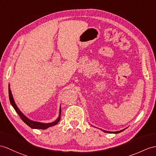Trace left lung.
Here are the masks:
<instances>
[{"label":"left lung","mask_w":156,"mask_h":156,"mask_svg":"<svg viewBox=\"0 0 156 156\" xmlns=\"http://www.w3.org/2000/svg\"><path fill=\"white\" fill-rule=\"evenodd\" d=\"M125 129H126V128H125ZM125 129H123V130H120V131H116V132H110V131H107V130H102V131H103L104 132H106V133H111V134H118V133H120V132H122V131H124Z\"/></svg>","instance_id":"1"}]
</instances>
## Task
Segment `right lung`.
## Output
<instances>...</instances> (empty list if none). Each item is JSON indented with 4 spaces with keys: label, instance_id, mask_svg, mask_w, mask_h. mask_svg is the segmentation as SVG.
<instances>
[{
    "label": "right lung",
    "instance_id": "add662e5",
    "mask_svg": "<svg viewBox=\"0 0 156 156\" xmlns=\"http://www.w3.org/2000/svg\"><path fill=\"white\" fill-rule=\"evenodd\" d=\"M9 99L10 104L12 105L13 108H14L15 111L18 113V115L20 116V119L24 121V122H25L26 124L28 125V126H30L31 128L34 129H42V130H45L49 127H51L53 126H55L59 122V121L60 120V118H61V108L59 109V115L58 119H57L55 121L50 123H43V122H36V121H33L29 119L28 118L26 117L23 113H22L20 109L18 108L16 106V103H15L14 100L13 98V96L12 94V92H11V90L10 88V85H9Z\"/></svg>",
    "mask_w": 156,
    "mask_h": 156
}]
</instances>
